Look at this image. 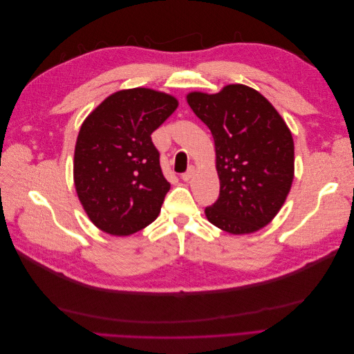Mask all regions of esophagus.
Here are the masks:
<instances>
[{
	"label": "esophagus",
	"instance_id": "obj_1",
	"mask_svg": "<svg viewBox=\"0 0 354 354\" xmlns=\"http://www.w3.org/2000/svg\"><path fill=\"white\" fill-rule=\"evenodd\" d=\"M195 174V167H189L186 173L181 174V178H183V181H190V178L194 177Z\"/></svg>",
	"mask_w": 354,
	"mask_h": 354
}]
</instances>
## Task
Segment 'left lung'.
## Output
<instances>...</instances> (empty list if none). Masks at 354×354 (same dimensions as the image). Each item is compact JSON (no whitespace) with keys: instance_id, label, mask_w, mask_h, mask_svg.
Masks as SVG:
<instances>
[{"instance_id":"left-lung-1","label":"left lung","mask_w":354,"mask_h":354,"mask_svg":"<svg viewBox=\"0 0 354 354\" xmlns=\"http://www.w3.org/2000/svg\"><path fill=\"white\" fill-rule=\"evenodd\" d=\"M187 103L214 137L220 195L205 208L214 226L246 234L279 212L294 178V140L272 103L246 85L190 93Z\"/></svg>"}]
</instances>
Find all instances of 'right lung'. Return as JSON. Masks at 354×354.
I'll return each instance as SVG.
<instances>
[{
	"label": "right lung",
	"instance_id": "1",
	"mask_svg": "<svg viewBox=\"0 0 354 354\" xmlns=\"http://www.w3.org/2000/svg\"><path fill=\"white\" fill-rule=\"evenodd\" d=\"M177 106L165 93L122 90L84 121L73 180L85 212L103 232L127 236L156 220L169 183L151 136Z\"/></svg>",
	"mask_w": 354,
	"mask_h": 354
}]
</instances>
